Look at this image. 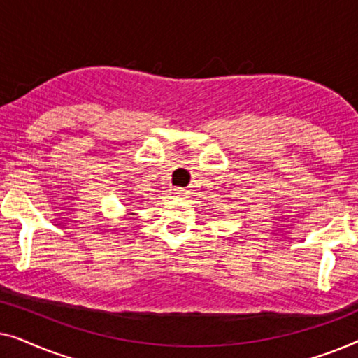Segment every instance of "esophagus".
<instances>
[{"label":"esophagus","instance_id":"esophagus-1","mask_svg":"<svg viewBox=\"0 0 358 358\" xmlns=\"http://www.w3.org/2000/svg\"><path fill=\"white\" fill-rule=\"evenodd\" d=\"M173 194L176 195V197H184V195L187 192H185V190H182V189H174Z\"/></svg>","mask_w":358,"mask_h":358}]
</instances>
